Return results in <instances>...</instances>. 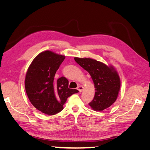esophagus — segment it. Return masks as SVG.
<instances>
[{"mask_svg":"<svg viewBox=\"0 0 150 150\" xmlns=\"http://www.w3.org/2000/svg\"><path fill=\"white\" fill-rule=\"evenodd\" d=\"M83 89H84V88L82 86H79L78 87V89L79 90V92H82V91H83Z\"/></svg>","mask_w":150,"mask_h":150,"instance_id":"obj_1","label":"esophagus"}]
</instances>
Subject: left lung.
Instances as JSON below:
<instances>
[{"label":"left lung","mask_w":150,"mask_h":150,"mask_svg":"<svg viewBox=\"0 0 150 150\" xmlns=\"http://www.w3.org/2000/svg\"><path fill=\"white\" fill-rule=\"evenodd\" d=\"M75 61L91 76L96 91L89 106L102 111L115 102L120 89V79L112 67L90 58L74 57Z\"/></svg>","instance_id":"left-lung-1"}]
</instances>
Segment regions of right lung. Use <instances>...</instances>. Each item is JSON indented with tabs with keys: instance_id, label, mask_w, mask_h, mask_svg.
<instances>
[{
	"instance_id": "right-lung-1",
	"label": "right lung",
	"mask_w": 150,
	"mask_h": 150,
	"mask_svg": "<svg viewBox=\"0 0 150 150\" xmlns=\"http://www.w3.org/2000/svg\"><path fill=\"white\" fill-rule=\"evenodd\" d=\"M65 57L51 51L40 53L27 71L25 88L32 104L42 112L54 115L63 110L67 98L78 93L68 88L69 81L64 76L54 80V76Z\"/></svg>"
}]
</instances>
